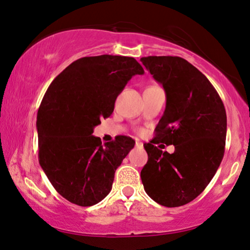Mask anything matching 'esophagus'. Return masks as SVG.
<instances>
[{
	"mask_svg": "<svg viewBox=\"0 0 250 250\" xmlns=\"http://www.w3.org/2000/svg\"><path fill=\"white\" fill-rule=\"evenodd\" d=\"M135 146H138V148H140V149H142V148H143L142 142H140V141H136V142H135Z\"/></svg>",
	"mask_w": 250,
	"mask_h": 250,
	"instance_id": "34e87169",
	"label": "esophagus"
}]
</instances>
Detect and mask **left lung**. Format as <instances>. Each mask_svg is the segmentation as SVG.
Returning <instances> with one entry per match:
<instances>
[{
  "label": "left lung",
  "mask_w": 250,
  "mask_h": 250,
  "mask_svg": "<svg viewBox=\"0 0 250 250\" xmlns=\"http://www.w3.org/2000/svg\"><path fill=\"white\" fill-rule=\"evenodd\" d=\"M143 66L163 85L166 108L156 138L145 143L148 162L141 180L148 196L162 206H183L203 192L224 156L227 112L205 75L180 57H143ZM173 144V154L155 146Z\"/></svg>",
  "instance_id": "obj_1"
}]
</instances>
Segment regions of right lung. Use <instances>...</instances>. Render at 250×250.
<instances>
[{
    "label": "right lung",
    "instance_id": "1",
    "mask_svg": "<svg viewBox=\"0 0 250 250\" xmlns=\"http://www.w3.org/2000/svg\"><path fill=\"white\" fill-rule=\"evenodd\" d=\"M132 57H84L54 78L37 111L39 162L51 184L68 201L93 206L110 192L115 172L134 148L121 135L102 146L93 129L112 114L115 101L134 75Z\"/></svg>",
    "mask_w": 250,
    "mask_h": 250
}]
</instances>
